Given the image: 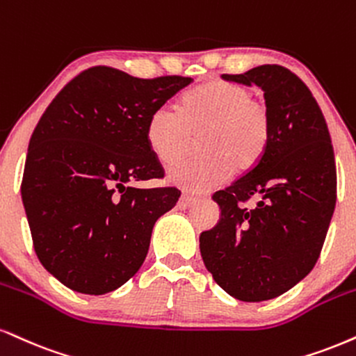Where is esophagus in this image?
<instances>
[{"label":"esophagus","instance_id":"obj_1","mask_svg":"<svg viewBox=\"0 0 356 356\" xmlns=\"http://www.w3.org/2000/svg\"><path fill=\"white\" fill-rule=\"evenodd\" d=\"M195 202H197L195 197L184 194V195L181 197V200H179L177 205H179V209H189V207H192V205H194Z\"/></svg>","mask_w":356,"mask_h":356}]
</instances>
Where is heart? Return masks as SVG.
Returning a JSON list of instances; mask_svg holds the SVG:
<instances>
[{
  "label": "heart",
  "instance_id": "obj_1",
  "mask_svg": "<svg viewBox=\"0 0 356 356\" xmlns=\"http://www.w3.org/2000/svg\"><path fill=\"white\" fill-rule=\"evenodd\" d=\"M273 119L264 101L245 86L212 79L186 92L181 109L159 106L149 115L145 137L162 164L174 165L194 149L204 154L169 172L170 181L191 192H205L224 182L232 169L252 170L272 139Z\"/></svg>",
  "mask_w": 356,
  "mask_h": 356
}]
</instances>
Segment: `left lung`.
Returning a JSON list of instances; mask_svg holds the SVG:
<instances>
[{
	"label": "left lung",
	"instance_id": "obj_1",
	"mask_svg": "<svg viewBox=\"0 0 356 356\" xmlns=\"http://www.w3.org/2000/svg\"><path fill=\"white\" fill-rule=\"evenodd\" d=\"M222 78L264 89L273 131L262 161L213 194L222 216L200 234V254L237 300H270L318 260L337 202L335 154L322 109L292 71L264 64Z\"/></svg>",
	"mask_w": 356,
	"mask_h": 356
}]
</instances>
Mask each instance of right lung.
I'll return each mask as SVG.
<instances>
[{
  "label": "right lung",
  "instance_id": "right-lung-1",
  "mask_svg": "<svg viewBox=\"0 0 356 356\" xmlns=\"http://www.w3.org/2000/svg\"><path fill=\"white\" fill-rule=\"evenodd\" d=\"M192 81L140 79L94 66L64 86L41 115L21 195L34 252L67 289L113 292L143 265L154 224L181 191L129 184L164 179L145 127L152 111Z\"/></svg>",
  "mask_w": 356,
  "mask_h": 356
}]
</instances>
